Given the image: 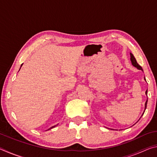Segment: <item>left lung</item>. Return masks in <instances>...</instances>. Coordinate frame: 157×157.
<instances>
[{"mask_svg":"<svg viewBox=\"0 0 157 157\" xmlns=\"http://www.w3.org/2000/svg\"><path fill=\"white\" fill-rule=\"evenodd\" d=\"M130 56H131V58H130V59H131V62H132V65L134 66H135V67H136V68H137L138 69H139V70H142V71H143L142 67L139 64V63H137L136 59H135V57H134V55H133L132 54V53H130ZM147 91H145V94H147ZM147 101H146L145 105V110L146 109V107H147Z\"/></svg>","mask_w":157,"mask_h":157,"instance_id":"obj_1","label":"left lung"}]
</instances>
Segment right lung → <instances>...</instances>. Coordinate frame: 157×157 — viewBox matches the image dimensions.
I'll return each mask as SVG.
<instances>
[{
    "instance_id": "1",
    "label": "right lung",
    "mask_w": 157,
    "mask_h": 157,
    "mask_svg": "<svg viewBox=\"0 0 157 157\" xmlns=\"http://www.w3.org/2000/svg\"><path fill=\"white\" fill-rule=\"evenodd\" d=\"M21 66H22V65H21ZM55 127V126H53V127H50V128L49 129H52V128H53V127Z\"/></svg>"
}]
</instances>
